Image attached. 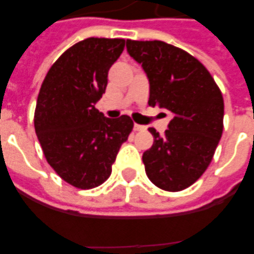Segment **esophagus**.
<instances>
[{
  "instance_id": "esophagus-1",
  "label": "esophagus",
  "mask_w": 254,
  "mask_h": 254,
  "mask_svg": "<svg viewBox=\"0 0 254 254\" xmlns=\"http://www.w3.org/2000/svg\"><path fill=\"white\" fill-rule=\"evenodd\" d=\"M134 130L135 131L145 130V127H143V125H139V124H134Z\"/></svg>"
}]
</instances>
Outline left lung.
<instances>
[{"label": "left lung", "mask_w": 254, "mask_h": 254, "mask_svg": "<svg viewBox=\"0 0 254 254\" xmlns=\"http://www.w3.org/2000/svg\"><path fill=\"white\" fill-rule=\"evenodd\" d=\"M127 53L142 64L149 83L147 104L173 113L169 129L143 153L147 178L177 192L193 185L212 161L223 134L224 100L209 71L185 50L162 41H127Z\"/></svg>", "instance_id": "left-lung-1"}]
</instances>
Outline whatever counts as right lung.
Returning a JSON list of instances; mask_svg holds the SVG:
<instances>
[{
	"label": "right lung",
	"mask_w": 254,
	"mask_h": 254,
	"mask_svg": "<svg viewBox=\"0 0 254 254\" xmlns=\"http://www.w3.org/2000/svg\"><path fill=\"white\" fill-rule=\"evenodd\" d=\"M125 39L87 38L65 50L42 83L34 127L46 161L68 185L91 190L111 177L120 147L133 130L124 115L107 119L95 108Z\"/></svg>",
	"instance_id": "right-lung-1"
}]
</instances>
